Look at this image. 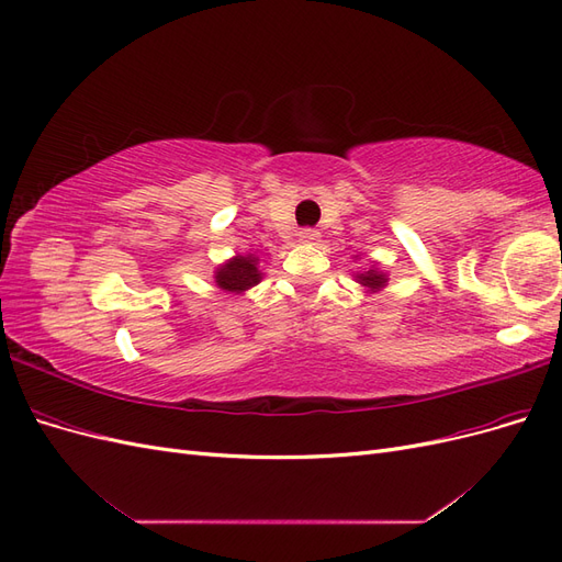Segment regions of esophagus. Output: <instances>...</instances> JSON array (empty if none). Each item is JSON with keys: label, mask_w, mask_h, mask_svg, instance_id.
I'll return each instance as SVG.
<instances>
[{"label": "esophagus", "mask_w": 562, "mask_h": 562, "mask_svg": "<svg viewBox=\"0 0 562 562\" xmlns=\"http://www.w3.org/2000/svg\"><path fill=\"white\" fill-rule=\"evenodd\" d=\"M300 241H302V244H316V241H318V232H316V229H310V227L302 229V232H300Z\"/></svg>", "instance_id": "34e87169"}]
</instances>
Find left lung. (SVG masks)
Returning a JSON list of instances; mask_svg holds the SVG:
<instances>
[{
    "mask_svg": "<svg viewBox=\"0 0 562 562\" xmlns=\"http://www.w3.org/2000/svg\"><path fill=\"white\" fill-rule=\"evenodd\" d=\"M356 281H359L361 285H366L370 293H378V291H382V288L386 285V274H384L382 269L372 267V269L363 271V274H356Z\"/></svg>",
    "mask_w": 562,
    "mask_h": 562,
    "instance_id": "obj_1",
    "label": "left lung"
}]
</instances>
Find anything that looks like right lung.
Returning <instances> with one entry per match:
<instances>
[{"label": "right lung", "mask_w": 562, "mask_h": 562, "mask_svg": "<svg viewBox=\"0 0 562 562\" xmlns=\"http://www.w3.org/2000/svg\"><path fill=\"white\" fill-rule=\"evenodd\" d=\"M260 260L255 252L248 255H236V258L227 260L215 269V283L227 293H244L248 288L258 285L262 279V271L258 269Z\"/></svg>", "instance_id": "obj_1"}]
</instances>
